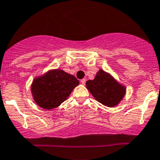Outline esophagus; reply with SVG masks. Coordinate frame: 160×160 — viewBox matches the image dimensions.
I'll return each instance as SVG.
<instances>
[{"label": "esophagus", "instance_id": "34e87169", "mask_svg": "<svg viewBox=\"0 0 160 160\" xmlns=\"http://www.w3.org/2000/svg\"><path fill=\"white\" fill-rule=\"evenodd\" d=\"M86 79H82L81 80H80V83H82V84H85V83H86Z\"/></svg>", "mask_w": 160, "mask_h": 160}]
</instances>
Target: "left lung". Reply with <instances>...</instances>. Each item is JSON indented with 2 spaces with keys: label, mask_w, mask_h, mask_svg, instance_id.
<instances>
[{
  "label": "left lung",
  "mask_w": 160,
  "mask_h": 160,
  "mask_svg": "<svg viewBox=\"0 0 160 160\" xmlns=\"http://www.w3.org/2000/svg\"><path fill=\"white\" fill-rule=\"evenodd\" d=\"M86 86L98 102L108 107L117 105L126 94L125 87L102 69H99L94 80L86 82Z\"/></svg>",
  "instance_id": "1"
}]
</instances>
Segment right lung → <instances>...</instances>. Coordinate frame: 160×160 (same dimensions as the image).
<instances>
[{"mask_svg": "<svg viewBox=\"0 0 160 160\" xmlns=\"http://www.w3.org/2000/svg\"><path fill=\"white\" fill-rule=\"evenodd\" d=\"M79 84L74 76L62 69H52L34 79L31 92L34 102L44 109H52L67 100L72 90Z\"/></svg>", "mask_w": 160, "mask_h": 160, "instance_id": "add662e5", "label": "right lung"}]
</instances>
